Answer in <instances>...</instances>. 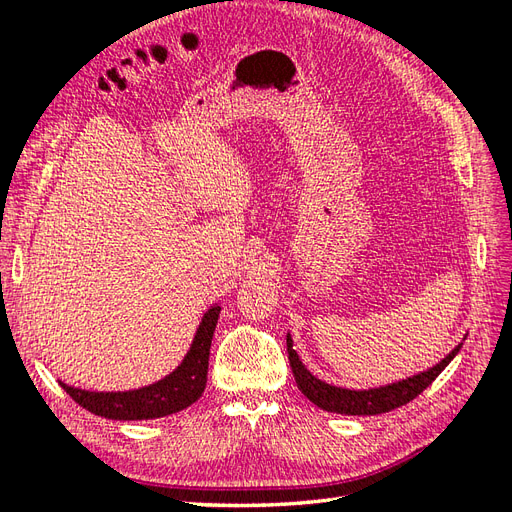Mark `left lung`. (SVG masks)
I'll return each mask as SVG.
<instances>
[{"mask_svg":"<svg viewBox=\"0 0 512 512\" xmlns=\"http://www.w3.org/2000/svg\"><path fill=\"white\" fill-rule=\"evenodd\" d=\"M286 346H288V359L294 380H297L301 393L316 404L318 408L327 410V412H337V414H384L391 412L399 406H406L408 401L421 395L427 386L436 380L444 367L455 359V354L461 350V344L442 359L436 367H431L423 374L412 376L408 380H401L389 386H380V389H369V391H348V389H337V386H331L327 382L318 380L316 376L309 374L305 365L299 361L297 352L292 348V337H286Z\"/></svg>","mask_w":512,"mask_h":512,"instance_id":"left-lung-1","label":"left lung"}]
</instances>
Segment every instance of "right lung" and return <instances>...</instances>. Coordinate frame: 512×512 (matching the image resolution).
I'll return each instance as SVG.
<instances>
[{
  "label": "right lung",
  "instance_id": "1",
  "mask_svg": "<svg viewBox=\"0 0 512 512\" xmlns=\"http://www.w3.org/2000/svg\"><path fill=\"white\" fill-rule=\"evenodd\" d=\"M218 316L220 307H211L203 322H200L194 344L183 363L173 374L156 384L145 386V389L128 393H89L83 389H74V386L64 382H61V386L85 410L104 418H115V421H145V418L175 414L192 406L205 391L209 350Z\"/></svg>",
  "mask_w": 512,
  "mask_h": 512
}]
</instances>
